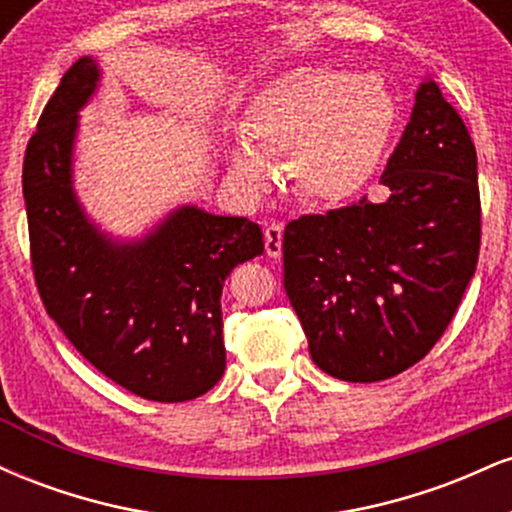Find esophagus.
<instances>
[{"mask_svg":"<svg viewBox=\"0 0 512 512\" xmlns=\"http://www.w3.org/2000/svg\"><path fill=\"white\" fill-rule=\"evenodd\" d=\"M281 238H284V226L281 223H269L264 228V250L269 257H281Z\"/></svg>","mask_w":512,"mask_h":512,"instance_id":"esophagus-1","label":"esophagus"}]
</instances>
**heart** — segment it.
Returning <instances> with one entry per match:
<instances>
[{
	"label": "heart",
	"mask_w": 512,
	"mask_h": 512,
	"mask_svg": "<svg viewBox=\"0 0 512 512\" xmlns=\"http://www.w3.org/2000/svg\"><path fill=\"white\" fill-rule=\"evenodd\" d=\"M395 125L397 103L383 79L303 67L248 105L245 137L228 146V168L240 185L262 192L272 182L267 158H286L298 197L337 207L375 180Z\"/></svg>",
	"instance_id": "heart-1"
}]
</instances>
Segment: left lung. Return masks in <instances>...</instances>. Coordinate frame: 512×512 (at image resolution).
Here are the masks:
<instances>
[{
  "mask_svg": "<svg viewBox=\"0 0 512 512\" xmlns=\"http://www.w3.org/2000/svg\"><path fill=\"white\" fill-rule=\"evenodd\" d=\"M385 197L289 221L284 289L317 368L378 383L448 330L481 245L477 149L436 81L380 175Z\"/></svg>",
  "mask_w": 512,
  "mask_h": 512,
  "instance_id": "left-lung-1",
  "label": "left lung"
}]
</instances>
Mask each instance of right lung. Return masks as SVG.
Wrapping results in <instances>:
<instances>
[{
	"instance_id": "right-lung-1",
	"label": "right lung",
	"mask_w": 512,
	"mask_h": 512,
	"mask_svg": "<svg viewBox=\"0 0 512 512\" xmlns=\"http://www.w3.org/2000/svg\"><path fill=\"white\" fill-rule=\"evenodd\" d=\"M98 76L96 60H76L26 146L35 286L64 337L105 378L151 402H187L226 370L223 281L262 255V231L243 216L182 207L139 243L98 233L72 190L76 113Z\"/></svg>"
}]
</instances>
